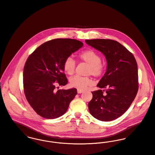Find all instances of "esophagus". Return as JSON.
Wrapping results in <instances>:
<instances>
[{
	"label": "esophagus",
	"instance_id": "34e87169",
	"mask_svg": "<svg viewBox=\"0 0 155 155\" xmlns=\"http://www.w3.org/2000/svg\"><path fill=\"white\" fill-rule=\"evenodd\" d=\"M77 93H78V94H80V93H83V90H79V89H78V90H77Z\"/></svg>",
	"mask_w": 155,
	"mask_h": 155
}]
</instances>
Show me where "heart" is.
<instances>
[{
  "instance_id": "heart-1",
  "label": "heart",
  "mask_w": 155,
  "mask_h": 155,
  "mask_svg": "<svg viewBox=\"0 0 155 155\" xmlns=\"http://www.w3.org/2000/svg\"><path fill=\"white\" fill-rule=\"evenodd\" d=\"M79 59L88 65L87 74H91L96 78L101 77L105 71V67L101 62V57L99 53L93 50L88 49L80 53L78 55ZM76 67L75 61L71 57H68L64 61L63 67L64 71L69 75H72ZM70 85L72 87L83 90L92 83L91 79L88 77H80L76 75L70 79Z\"/></svg>"
}]
</instances>
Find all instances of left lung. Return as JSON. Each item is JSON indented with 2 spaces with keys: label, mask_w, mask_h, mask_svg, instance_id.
Wrapping results in <instances>:
<instances>
[{
  "label": "left lung",
  "mask_w": 155,
  "mask_h": 155,
  "mask_svg": "<svg viewBox=\"0 0 155 155\" xmlns=\"http://www.w3.org/2000/svg\"><path fill=\"white\" fill-rule=\"evenodd\" d=\"M87 44L102 52L107 61V69L92 91L88 109L95 118L114 120L123 115L134 100L138 89V68L133 53L119 42L110 39L86 40Z\"/></svg>",
  "instance_id": "8db88e82"
}]
</instances>
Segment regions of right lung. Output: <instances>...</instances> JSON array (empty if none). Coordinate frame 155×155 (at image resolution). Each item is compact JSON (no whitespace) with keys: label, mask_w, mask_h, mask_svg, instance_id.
<instances>
[{"label":"right lung","mask_w":155,"mask_h":155,"mask_svg":"<svg viewBox=\"0 0 155 155\" xmlns=\"http://www.w3.org/2000/svg\"><path fill=\"white\" fill-rule=\"evenodd\" d=\"M83 46L77 40L56 38L40 45L27 59L23 71L24 94L35 112L43 118L54 119L63 115L77 94L75 88L58 90L56 86L68 83L64 62Z\"/></svg>","instance_id":"add662e5"}]
</instances>
